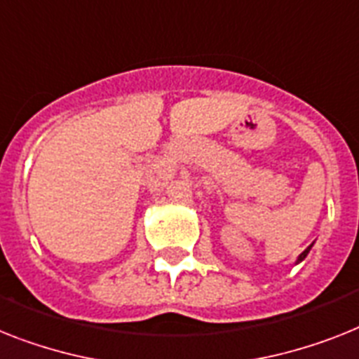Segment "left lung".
<instances>
[{"label":"left lung","instance_id":"left-lung-1","mask_svg":"<svg viewBox=\"0 0 359 359\" xmlns=\"http://www.w3.org/2000/svg\"><path fill=\"white\" fill-rule=\"evenodd\" d=\"M312 245H313V244H312ZM312 245H308L306 250H304V251H303V253L299 255V259H297V264H299V262H303V260H304V259H306V255H308V253H310V250H312Z\"/></svg>","mask_w":359,"mask_h":359}]
</instances>
